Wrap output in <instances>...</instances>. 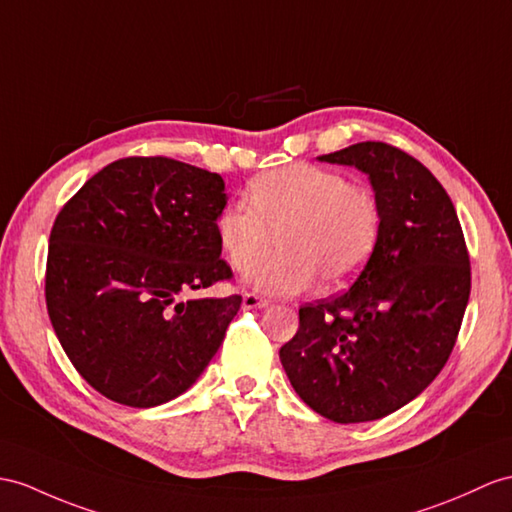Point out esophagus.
I'll return each mask as SVG.
<instances>
[{
    "label": "esophagus",
    "mask_w": 512,
    "mask_h": 512,
    "mask_svg": "<svg viewBox=\"0 0 512 512\" xmlns=\"http://www.w3.org/2000/svg\"><path fill=\"white\" fill-rule=\"evenodd\" d=\"M265 306H269V302H267L265 297H260V295H256V293H245V295H243V308H245V310L265 308Z\"/></svg>",
    "instance_id": "esophagus-1"
}]
</instances>
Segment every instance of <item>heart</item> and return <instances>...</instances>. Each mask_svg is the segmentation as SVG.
<instances>
[{
    "instance_id": "1",
    "label": "heart",
    "mask_w": 512,
    "mask_h": 512,
    "mask_svg": "<svg viewBox=\"0 0 512 512\" xmlns=\"http://www.w3.org/2000/svg\"><path fill=\"white\" fill-rule=\"evenodd\" d=\"M245 204H228L215 221L217 243L234 271H249L272 246L281 254L247 276L256 291L289 297L352 280L378 245L382 210L367 184L341 171L289 165L263 173L247 186Z\"/></svg>"
}]
</instances>
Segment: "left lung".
<instances>
[{"mask_svg": "<svg viewBox=\"0 0 512 512\" xmlns=\"http://www.w3.org/2000/svg\"><path fill=\"white\" fill-rule=\"evenodd\" d=\"M319 160L367 173L382 228L350 289L299 308L280 360L321 417L373 421L415 400L445 367L469 302V252L450 195L400 147L365 141Z\"/></svg>", "mask_w": 512, "mask_h": 512, "instance_id": "obj_1", "label": "left lung"}]
</instances>
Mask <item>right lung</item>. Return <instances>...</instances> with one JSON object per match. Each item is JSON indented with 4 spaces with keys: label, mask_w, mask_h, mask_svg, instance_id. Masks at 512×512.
<instances>
[{
    "label": "right lung",
    "mask_w": 512,
    "mask_h": 512,
    "mask_svg": "<svg viewBox=\"0 0 512 512\" xmlns=\"http://www.w3.org/2000/svg\"><path fill=\"white\" fill-rule=\"evenodd\" d=\"M226 182L167 156L110 162L60 208L45 302L73 367L108 400L152 408L184 393L243 297L182 299L230 282L215 221Z\"/></svg>",
    "instance_id": "right-lung-1"
}]
</instances>
